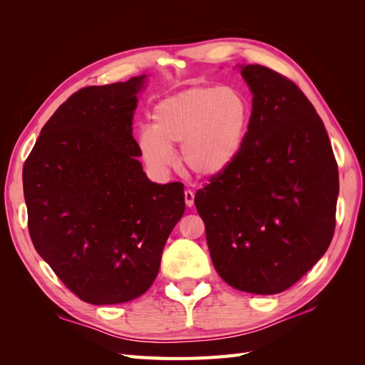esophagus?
Listing matches in <instances>:
<instances>
[{
  "instance_id": "1",
  "label": "esophagus",
  "mask_w": 365,
  "mask_h": 365,
  "mask_svg": "<svg viewBox=\"0 0 365 365\" xmlns=\"http://www.w3.org/2000/svg\"><path fill=\"white\" fill-rule=\"evenodd\" d=\"M184 201L187 207H192L195 204V193L192 190H185L184 192Z\"/></svg>"
}]
</instances>
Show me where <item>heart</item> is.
Wrapping results in <instances>:
<instances>
[{"mask_svg":"<svg viewBox=\"0 0 365 365\" xmlns=\"http://www.w3.org/2000/svg\"><path fill=\"white\" fill-rule=\"evenodd\" d=\"M251 121V102L236 86L197 85L158 102L152 126L138 132L140 155L149 169L168 172L172 150L197 178L222 175L239 158Z\"/></svg>","mask_w":365,"mask_h":365,"instance_id":"heart-1","label":"heart"}]
</instances>
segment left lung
<instances>
[{
  "label": "left lung",
  "instance_id": "obj_1",
  "mask_svg": "<svg viewBox=\"0 0 365 365\" xmlns=\"http://www.w3.org/2000/svg\"><path fill=\"white\" fill-rule=\"evenodd\" d=\"M251 121L236 163L195 195L217 274L233 288L283 292L323 257L335 231L338 164L323 120L288 77L242 67Z\"/></svg>",
  "mask_w": 365,
  "mask_h": 365
}]
</instances>
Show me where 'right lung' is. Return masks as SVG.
<instances>
[{
	"instance_id": "right-lung-1",
	"label": "right lung",
	"mask_w": 365,
	"mask_h": 365,
	"mask_svg": "<svg viewBox=\"0 0 365 365\" xmlns=\"http://www.w3.org/2000/svg\"><path fill=\"white\" fill-rule=\"evenodd\" d=\"M146 76L82 88L43 125L23 169L29 233L81 300L118 304L145 294L184 215V185L143 172L132 135Z\"/></svg>"
}]
</instances>
